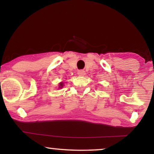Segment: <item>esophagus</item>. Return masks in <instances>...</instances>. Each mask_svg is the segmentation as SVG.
<instances>
[{"label":"esophagus","mask_w":154,"mask_h":154,"mask_svg":"<svg viewBox=\"0 0 154 154\" xmlns=\"http://www.w3.org/2000/svg\"><path fill=\"white\" fill-rule=\"evenodd\" d=\"M78 74H79V75H80V76H83V75L85 74V71H84V70H79V71H78Z\"/></svg>","instance_id":"34e87169"}]
</instances>
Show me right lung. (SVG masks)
<instances>
[{"label":"right lung","instance_id":"add662e5","mask_svg":"<svg viewBox=\"0 0 154 154\" xmlns=\"http://www.w3.org/2000/svg\"><path fill=\"white\" fill-rule=\"evenodd\" d=\"M63 84H64L63 83H60V87H59V88H62L63 87Z\"/></svg>","mask_w":154,"mask_h":154}]
</instances>
